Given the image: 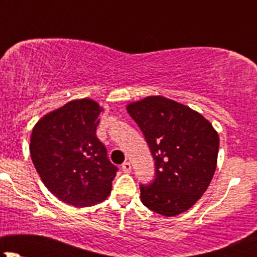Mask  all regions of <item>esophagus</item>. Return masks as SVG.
I'll return each mask as SVG.
<instances>
[{
	"mask_svg": "<svg viewBox=\"0 0 257 257\" xmlns=\"http://www.w3.org/2000/svg\"><path fill=\"white\" fill-rule=\"evenodd\" d=\"M121 170H123L124 173H131L132 172L131 162H124L123 164H121Z\"/></svg>",
	"mask_w": 257,
	"mask_h": 257,
	"instance_id": "1",
	"label": "esophagus"
}]
</instances>
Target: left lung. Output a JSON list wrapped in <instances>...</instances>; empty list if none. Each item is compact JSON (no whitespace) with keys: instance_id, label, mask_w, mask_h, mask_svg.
<instances>
[{"instance_id":"obj_1","label":"left lung","mask_w":257,"mask_h":257,"mask_svg":"<svg viewBox=\"0 0 257 257\" xmlns=\"http://www.w3.org/2000/svg\"><path fill=\"white\" fill-rule=\"evenodd\" d=\"M155 160V179L141 185L142 203L163 216H177L201 198L214 177L219 134L191 108L162 95L129 103Z\"/></svg>"}]
</instances>
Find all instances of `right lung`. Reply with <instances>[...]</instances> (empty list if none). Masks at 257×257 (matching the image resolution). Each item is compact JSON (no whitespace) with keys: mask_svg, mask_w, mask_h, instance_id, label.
<instances>
[{"mask_svg":"<svg viewBox=\"0 0 257 257\" xmlns=\"http://www.w3.org/2000/svg\"><path fill=\"white\" fill-rule=\"evenodd\" d=\"M102 110L89 98L71 100L32 129L30 153L38 175L56 198L77 208L105 200L118 170L95 134Z\"/></svg>","mask_w":257,"mask_h":257,"instance_id":"add662e5","label":"right lung"}]
</instances>
